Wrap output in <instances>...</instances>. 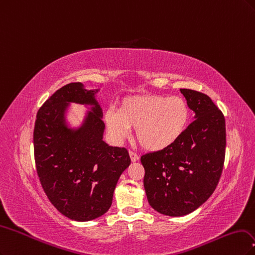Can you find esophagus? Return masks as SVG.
Masks as SVG:
<instances>
[{
	"label": "esophagus",
	"instance_id": "1",
	"mask_svg": "<svg viewBox=\"0 0 255 255\" xmlns=\"http://www.w3.org/2000/svg\"><path fill=\"white\" fill-rule=\"evenodd\" d=\"M129 155H130V159L132 162H135V161L138 160V155L132 150H129Z\"/></svg>",
	"mask_w": 255,
	"mask_h": 255
}]
</instances>
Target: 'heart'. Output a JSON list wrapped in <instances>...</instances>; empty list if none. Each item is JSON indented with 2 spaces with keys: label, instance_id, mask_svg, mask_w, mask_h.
I'll return each mask as SVG.
<instances>
[{
  "label": "heart",
  "instance_id": "1",
  "mask_svg": "<svg viewBox=\"0 0 255 255\" xmlns=\"http://www.w3.org/2000/svg\"><path fill=\"white\" fill-rule=\"evenodd\" d=\"M190 107L181 97L158 94L129 96L120 108L105 112V123L116 139L135 128V137L144 149L159 151L175 144L190 123Z\"/></svg>",
  "mask_w": 255,
  "mask_h": 255
}]
</instances>
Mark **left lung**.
<instances>
[{
  "instance_id": "obj_1",
  "label": "left lung",
  "mask_w": 255,
  "mask_h": 255,
  "mask_svg": "<svg viewBox=\"0 0 255 255\" xmlns=\"http://www.w3.org/2000/svg\"><path fill=\"white\" fill-rule=\"evenodd\" d=\"M193 121L165 149L143 154L144 187L151 208L164 215L190 214L215 191L226 155V121L204 93L180 89Z\"/></svg>"
}]
</instances>
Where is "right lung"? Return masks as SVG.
I'll list each match as a JSON object with an SVG mask.
<instances>
[{
	"mask_svg": "<svg viewBox=\"0 0 255 255\" xmlns=\"http://www.w3.org/2000/svg\"><path fill=\"white\" fill-rule=\"evenodd\" d=\"M81 83L63 86L40 107L34 129L37 174L47 198L61 214L77 221L104 215L112 203L114 188L131 162L124 147L103 141V110L94 94ZM69 102L94 104L83 127H66Z\"/></svg>",
	"mask_w": 255,
	"mask_h": 255,
	"instance_id": "right-lung-1",
	"label": "right lung"
}]
</instances>
